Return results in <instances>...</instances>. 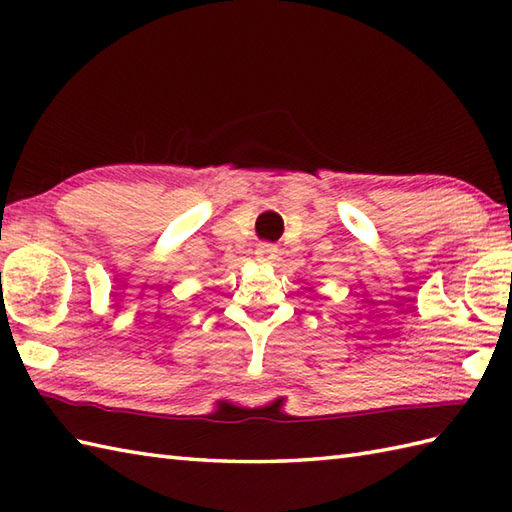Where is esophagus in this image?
<instances>
[{"instance_id":"34e87169","label":"esophagus","mask_w":512,"mask_h":512,"mask_svg":"<svg viewBox=\"0 0 512 512\" xmlns=\"http://www.w3.org/2000/svg\"><path fill=\"white\" fill-rule=\"evenodd\" d=\"M277 253H279V248L275 244H268V242L257 244V248H255L257 262H270V259L277 257Z\"/></svg>"}]
</instances>
